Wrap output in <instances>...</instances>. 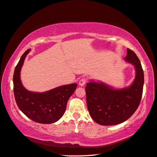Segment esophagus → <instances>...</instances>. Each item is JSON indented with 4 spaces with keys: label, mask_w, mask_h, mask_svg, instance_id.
<instances>
[{
    "label": "esophagus",
    "mask_w": 157,
    "mask_h": 157,
    "mask_svg": "<svg viewBox=\"0 0 157 157\" xmlns=\"http://www.w3.org/2000/svg\"><path fill=\"white\" fill-rule=\"evenodd\" d=\"M86 79L85 78H82L81 79L79 80V85L80 86H82V87L84 86H85V84H86Z\"/></svg>",
    "instance_id": "esophagus-1"
}]
</instances>
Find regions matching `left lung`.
<instances>
[{
	"label": "left lung",
	"instance_id": "left-lung-1",
	"mask_svg": "<svg viewBox=\"0 0 157 157\" xmlns=\"http://www.w3.org/2000/svg\"><path fill=\"white\" fill-rule=\"evenodd\" d=\"M124 59L136 71L131 86L115 89L102 82L94 80L86 87L87 109L91 117L101 125H115L125 121L133 115L141 99L144 73L141 63L133 51L127 48Z\"/></svg>",
	"mask_w": 157,
	"mask_h": 157
}]
</instances>
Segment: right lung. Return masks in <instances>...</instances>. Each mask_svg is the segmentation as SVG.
Returning a JSON list of instances; mask_svg holds the SVG:
<instances>
[{
  "label": "right lung",
  "mask_w": 157,
  "mask_h": 157,
  "mask_svg": "<svg viewBox=\"0 0 157 157\" xmlns=\"http://www.w3.org/2000/svg\"><path fill=\"white\" fill-rule=\"evenodd\" d=\"M30 51V49L27 50L23 54L14 70L13 84L16 102L20 110L34 121L42 124L54 123L63 115L68 99L78 85L68 84L41 93L27 90L21 82V71Z\"/></svg>",
  "instance_id": "add662e5"
}]
</instances>
